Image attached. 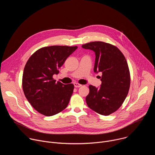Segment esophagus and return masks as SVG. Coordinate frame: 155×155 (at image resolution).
Segmentation results:
<instances>
[{
    "label": "esophagus",
    "mask_w": 155,
    "mask_h": 155,
    "mask_svg": "<svg viewBox=\"0 0 155 155\" xmlns=\"http://www.w3.org/2000/svg\"><path fill=\"white\" fill-rule=\"evenodd\" d=\"M74 86H75V87H79L81 86V84H79V83H74Z\"/></svg>",
    "instance_id": "obj_1"
}]
</instances>
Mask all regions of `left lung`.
<instances>
[{"label":"left lung","mask_w":155,"mask_h":155,"mask_svg":"<svg viewBox=\"0 0 155 155\" xmlns=\"http://www.w3.org/2000/svg\"><path fill=\"white\" fill-rule=\"evenodd\" d=\"M82 47L94 51V71L102 74L100 87L89 86L86 104L97 114L109 115L121 106L129 90L130 77L126 59L117 47L108 43L92 41Z\"/></svg>","instance_id":"8db88e82"}]
</instances>
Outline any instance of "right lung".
<instances>
[{
  "label": "right lung",
  "mask_w": 155,
  "mask_h": 155,
  "mask_svg": "<svg viewBox=\"0 0 155 155\" xmlns=\"http://www.w3.org/2000/svg\"><path fill=\"white\" fill-rule=\"evenodd\" d=\"M78 47L54 45L40 48L27 61L22 86L26 97L37 111L47 117L54 115L69 104L74 85L56 82L53 78Z\"/></svg>",
  "instance_id": "obj_1"
}]
</instances>
